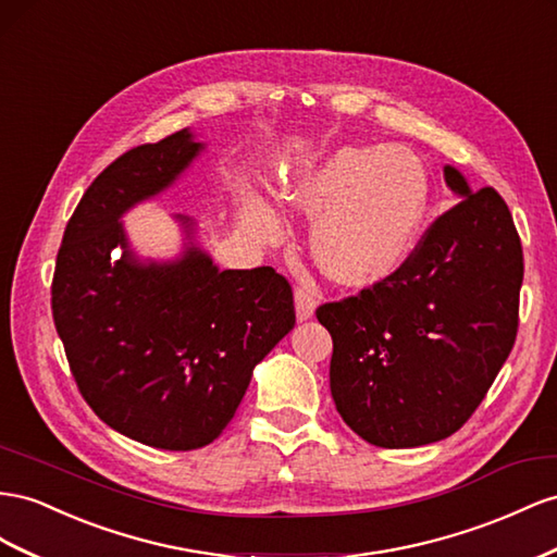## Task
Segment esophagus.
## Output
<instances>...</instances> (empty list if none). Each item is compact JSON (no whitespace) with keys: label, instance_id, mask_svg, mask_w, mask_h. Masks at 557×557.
I'll return each mask as SVG.
<instances>
[{"label":"esophagus","instance_id":"1","mask_svg":"<svg viewBox=\"0 0 557 557\" xmlns=\"http://www.w3.org/2000/svg\"><path fill=\"white\" fill-rule=\"evenodd\" d=\"M313 311H315V299L309 290L305 288H297L295 290V313H297V321H309L313 319Z\"/></svg>","mask_w":557,"mask_h":557}]
</instances>
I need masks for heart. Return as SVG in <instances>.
Segmentation results:
<instances>
[{
    "label": "heart",
    "instance_id": "1",
    "mask_svg": "<svg viewBox=\"0 0 557 557\" xmlns=\"http://www.w3.org/2000/svg\"><path fill=\"white\" fill-rule=\"evenodd\" d=\"M276 203L315 215L311 250L330 276L344 283L380 278L405 260L429 203L424 166L396 145L339 147L278 177ZM242 218L252 238L267 244L281 220L262 197L244 194Z\"/></svg>",
    "mask_w": 557,
    "mask_h": 557
}]
</instances>
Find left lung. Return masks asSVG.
<instances>
[{
	"label": "left lung",
	"instance_id": "obj_1",
	"mask_svg": "<svg viewBox=\"0 0 557 557\" xmlns=\"http://www.w3.org/2000/svg\"><path fill=\"white\" fill-rule=\"evenodd\" d=\"M459 203L396 274L315 319L333 335L337 412L377 447L438 443L485 398L518 333L522 246L497 191L445 163Z\"/></svg>",
	"mask_w": 557,
	"mask_h": 557
}]
</instances>
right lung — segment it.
Instances as JSON below:
<instances>
[{
    "label": "right lung",
    "mask_w": 557,
    "mask_h": 557,
    "mask_svg": "<svg viewBox=\"0 0 557 557\" xmlns=\"http://www.w3.org/2000/svg\"><path fill=\"white\" fill-rule=\"evenodd\" d=\"M203 152L183 128L110 163L67 222L51 290L84 400L110 429L173 453L218 438L255 366L295 327L288 281L272 267L220 269L189 215H173V258L133 248L124 215L173 189Z\"/></svg>",
    "instance_id": "1"
}]
</instances>
